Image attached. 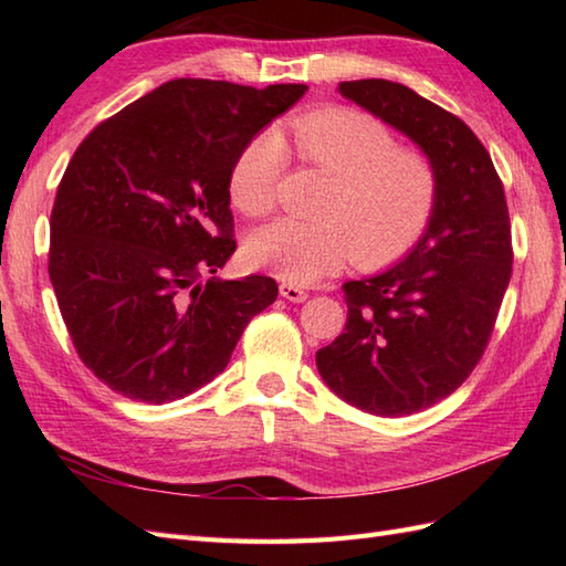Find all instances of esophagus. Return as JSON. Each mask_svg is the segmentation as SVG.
<instances>
[{
	"label": "esophagus",
	"mask_w": 566,
	"mask_h": 566,
	"mask_svg": "<svg viewBox=\"0 0 566 566\" xmlns=\"http://www.w3.org/2000/svg\"><path fill=\"white\" fill-rule=\"evenodd\" d=\"M280 294L284 298H290V302H294V304H302V302H306V298H308V292L302 290V286L294 284V282H282L280 284Z\"/></svg>",
	"instance_id": "obj_1"
}]
</instances>
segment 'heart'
Returning a JSON list of instances; mask_svg holds the SVG:
<instances>
[{"label": "heart", "instance_id": "1", "mask_svg": "<svg viewBox=\"0 0 566 566\" xmlns=\"http://www.w3.org/2000/svg\"><path fill=\"white\" fill-rule=\"evenodd\" d=\"M298 160L331 177L318 221L280 219L248 240V260L284 282L311 284L355 258L384 268L428 233L440 203V170L426 150L399 146L379 118L347 106L308 112L292 124ZM284 140L272 128L252 136L231 165L228 189L248 216H268L286 172Z\"/></svg>", "mask_w": 566, "mask_h": 566}]
</instances>
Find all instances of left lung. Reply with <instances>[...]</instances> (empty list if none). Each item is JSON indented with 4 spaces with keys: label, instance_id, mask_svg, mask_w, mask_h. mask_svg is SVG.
I'll return each mask as SVG.
<instances>
[{
    "label": "left lung",
    "instance_id": "8db88e82",
    "mask_svg": "<svg viewBox=\"0 0 566 566\" xmlns=\"http://www.w3.org/2000/svg\"><path fill=\"white\" fill-rule=\"evenodd\" d=\"M340 92L436 160L440 203L403 262L343 284L347 323L316 365L359 411L411 416L462 387L496 328L513 272L506 191L460 116L389 80L340 82Z\"/></svg>",
    "mask_w": 566,
    "mask_h": 566
}]
</instances>
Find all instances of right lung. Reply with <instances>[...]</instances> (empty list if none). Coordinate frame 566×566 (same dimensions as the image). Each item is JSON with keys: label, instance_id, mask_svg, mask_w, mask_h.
<instances>
[{"label": "right lung", "instance_id": "right-lung-1", "mask_svg": "<svg viewBox=\"0 0 566 566\" xmlns=\"http://www.w3.org/2000/svg\"><path fill=\"white\" fill-rule=\"evenodd\" d=\"M306 84L179 77L94 126L60 179L48 274L72 345L134 401L185 399L226 369L272 276H203L233 255L228 175Z\"/></svg>", "mask_w": 566, "mask_h": 566}]
</instances>
